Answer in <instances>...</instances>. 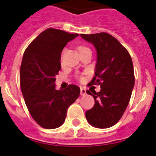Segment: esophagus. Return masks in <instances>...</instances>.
<instances>
[{
	"mask_svg": "<svg viewBox=\"0 0 156 156\" xmlns=\"http://www.w3.org/2000/svg\"><path fill=\"white\" fill-rule=\"evenodd\" d=\"M87 94L86 90H85L84 88H80V95H85Z\"/></svg>",
	"mask_w": 156,
	"mask_h": 156,
	"instance_id": "1",
	"label": "esophagus"
}]
</instances>
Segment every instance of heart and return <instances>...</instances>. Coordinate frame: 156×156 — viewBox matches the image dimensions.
<instances>
[{"mask_svg": "<svg viewBox=\"0 0 156 156\" xmlns=\"http://www.w3.org/2000/svg\"><path fill=\"white\" fill-rule=\"evenodd\" d=\"M84 50H89L87 48H84V47H81V48H80V51H84Z\"/></svg>", "mask_w": 156, "mask_h": 156, "instance_id": "b5f03b06", "label": "heart"}]
</instances>
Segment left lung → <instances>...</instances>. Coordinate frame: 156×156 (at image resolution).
Masks as SVG:
<instances>
[{
    "label": "left lung",
    "instance_id": "obj_1",
    "mask_svg": "<svg viewBox=\"0 0 156 156\" xmlns=\"http://www.w3.org/2000/svg\"><path fill=\"white\" fill-rule=\"evenodd\" d=\"M97 52V62L91 84H100V92L87 90L95 104L86 112L92 126L108 128L115 125L124 113L134 86L132 59L126 48L115 37L106 33L80 34Z\"/></svg>",
    "mask_w": 156,
    "mask_h": 156
}]
</instances>
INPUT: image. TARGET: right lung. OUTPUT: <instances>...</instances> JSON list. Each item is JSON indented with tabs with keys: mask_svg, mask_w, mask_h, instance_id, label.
<instances>
[{
	"mask_svg": "<svg viewBox=\"0 0 156 156\" xmlns=\"http://www.w3.org/2000/svg\"><path fill=\"white\" fill-rule=\"evenodd\" d=\"M63 30L47 29L29 45L20 67V86L30 115L41 126L55 129L66 119L67 109L78 98L80 89L69 85L56 90L55 76L61 69V53L78 37Z\"/></svg>",
	"mask_w": 156,
	"mask_h": 156,
	"instance_id": "add662e5",
	"label": "right lung"
}]
</instances>
